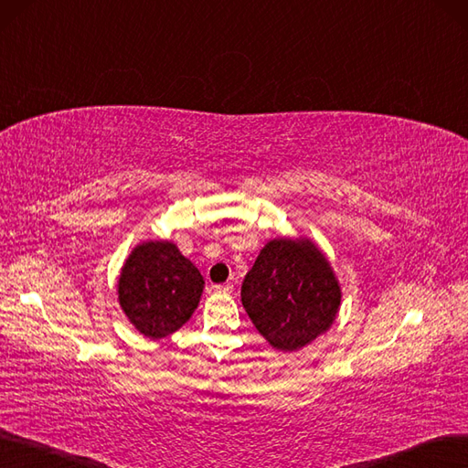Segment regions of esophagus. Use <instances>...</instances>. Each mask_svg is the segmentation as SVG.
<instances>
[{
  "mask_svg": "<svg viewBox=\"0 0 468 468\" xmlns=\"http://www.w3.org/2000/svg\"><path fill=\"white\" fill-rule=\"evenodd\" d=\"M213 290H215L217 293H232L234 286H232V284H215Z\"/></svg>",
  "mask_w": 468,
  "mask_h": 468,
  "instance_id": "esophagus-1",
  "label": "esophagus"
}]
</instances>
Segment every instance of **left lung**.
<instances>
[{"mask_svg":"<svg viewBox=\"0 0 468 468\" xmlns=\"http://www.w3.org/2000/svg\"><path fill=\"white\" fill-rule=\"evenodd\" d=\"M342 290L324 253L307 238H276L241 284V305L278 351H297L335 321Z\"/></svg>","mask_w":468,"mask_h":468,"instance_id":"8db88e82","label":"left lung"}]
</instances>
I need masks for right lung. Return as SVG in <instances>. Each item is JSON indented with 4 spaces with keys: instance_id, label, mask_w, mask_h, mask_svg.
I'll list each match as a JSON object with an SVG mask.
<instances>
[{
    "instance_id": "obj_1",
    "label": "right lung",
    "mask_w": 468,
    "mask_h": 468,
    "mask_svg": "<svg viewBox=\"0 0 468 468\" xmlns=\"http://www.w3.org/2000/svg\"><path fill=\"white\" fill-rule=\"evenodd\" d=\"M203 276L173 241H144L128 255L119 276V303L140 334L161 340L196 311Z\"/></svg>"
}]
</instances>
